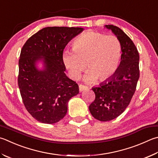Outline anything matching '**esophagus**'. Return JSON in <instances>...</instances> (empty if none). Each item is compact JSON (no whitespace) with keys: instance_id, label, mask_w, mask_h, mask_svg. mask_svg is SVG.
I'll list each match as a JSON object with an SVG mask.
<instances>
[{"instance_id":"esophagus-1","label":"esophagus","mask_w":158,"mask_h":158,"mask_svg":"<svg viewBox=\"0 0 158 158\" xmlns=\"http://www.w3.org/2000/svg\"><path fill=\"white\" fill-rule=\"evenodd\" d=\"M79 91L81 92L83 90H85V89H87L88 86H86V85H82V84H79Z\"/></svg>"}]
</instances>
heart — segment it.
Returning a JSON list of instances; mask_svg holds the SVG:
<instances>
[{
	"mask_svg": "<svg viewBox=\"0 0 158 158\" xmlns=\"http://www.w3.org/2000/svg\"><path fill=\"white\" fill-rule=\"evenodd\" d=\"M73 51L65 52L63 56L71 78L78 79L86 64L88 71L84 77L85 81H93L97 78L105 81L116 73L122 48L116 36L90 31L74 40Z\"/></svg>",
	"mask_w": 158,
	"mask_h": 158,
	"instance_id": "obj_1",
	"label": "heart"
}]
</instances>
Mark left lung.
<instances>
[{
  "label": "left lung",
  "mask_w": 158,
  "mask_h": 158,
  "mask_svg": "<svg viewBox=\"0 0 158 158\" xmlns=\"http://www.w3.org/2000/svg\"><path fill=\"white\" fill-rule=\"evenodd\" d=\"M106 27L119 39L122 54L119 66L112 78L92 88L95 99L89 106V110L94 118L101 122L110 121L125 110L139 78V55L134 43L119 27L113 25Z\"/></svg>",
  "instance_id": "left-lung-1"
}]
</instances>
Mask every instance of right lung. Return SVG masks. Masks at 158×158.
<instances>
[{"instance_id": "add662e5", "label": "right lung", "mask_w": 158, "mask_h": 158, "mask_svg": "<svg viewBox=\"0 0 158 158\" xmlns=\"http://www.w3.org/2000/svg\"><path fill=\"white\" fill-rule=\"evenodd\" d=\"M84 30L81 27H48L33 34L23 46L19 61L18 85L26 110L44 124L59 122L68 102L79 93V85L65 75V47ZM44 57L45 69L38 71L36 60Z\"/></svg>"}]
</instances>
